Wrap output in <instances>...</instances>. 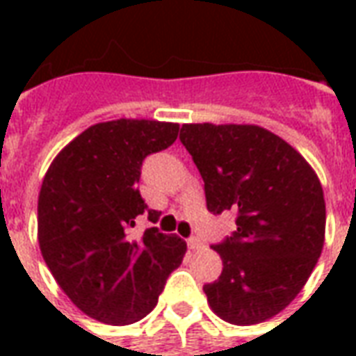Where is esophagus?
Masks as SVG:
<instances>
[{
	"label": "esophagus",
	"mask_w": 356,
	"mask_h": 356,
	"mask_svg": "<svg viewBox=\"0 0 356 356\" xmlns=\"http://www.w3.org/2000/svg\"><path fill=\"white\" fill-rule=\"evenodd\" d=\"M188 248H191V250H198V248H202V240L193 236V238L188 240Z\"/></svg>",
	"instance_id": "34e87169"
}]
</instances>
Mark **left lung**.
I'll return each mask as SVG.
<instances>
[{
	"mask_svg": "<svg viewBox=\"0 0 356 356\" xmlns=\"http://www.w3.org/2000/svg\"><path fill=\"white\" fill-rule=\"evenodd\" d=\"M179 139L204 179L209 211L236 216L231 238L213 246L223 273L204 286L211 311L238 326L273 318L321 257V181L296 148L259 125L183 124Z\"/></svg>",
	"mask_w": 356,
	"mask_h": 356,
	"instance_id": "left-lung-1",
	"label": "left lung"
}]
</instances>
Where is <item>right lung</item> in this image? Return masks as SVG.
<instances>
[{
  "label": "right lung",
  "instance_id": "right-lung-1",
  "mask_svg": "<svg viewBox=\"0 0 356 356\" xmlns=\"http://www.w3.org/2000/svg\"><path fill=\"white\" fill-rule=\"evenodd\" d=\"M179 124L112 120L70 140L45 173L38 198V242L51 275L80 311L125 326L158 303L186 244L150 227L133 236L137 217L158 211L140 198L143 160L171 147Z\"/></svg>",
  "mask_w": 356,
  "mask_h": 356
}]
</instances>
